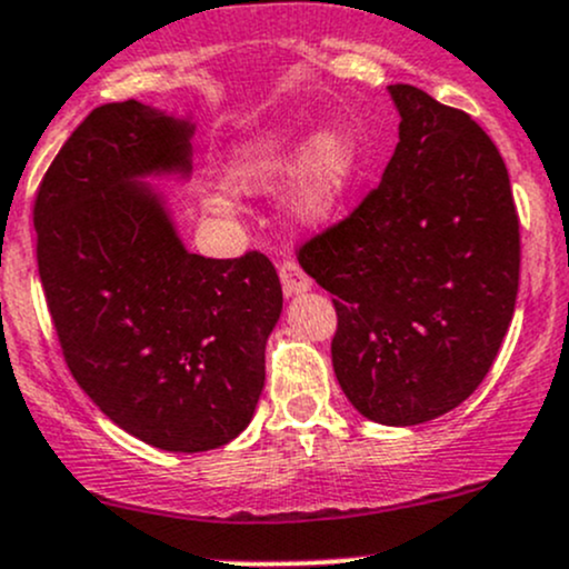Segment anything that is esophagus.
I'll list each match as a JSON object with an SVG mask.
<instances>
[{"instance_id": "1", "label": "esophagus", "mask_w": 569, "mask_h": 569, "mask_svg": "<svg viewBox=\"0 0 569 569\" xmlns=\"http://www.w3.org/2000/svg\"><path fill=\"white\" fill-rule=\"evenodd\" d=\"M280 283H283V295L286 297H297V295H305V291L313 286V280L305 274V270L297 264L295 259H289V261H283V264H280Z\"/></svg>"}]
</instances>
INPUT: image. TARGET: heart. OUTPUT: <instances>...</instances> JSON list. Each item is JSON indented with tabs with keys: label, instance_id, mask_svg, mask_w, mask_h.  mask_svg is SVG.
<instances>
[{
	"label": "heart",
	"instance_id": "1",
	"mask_svg": "<svg viewBox=\"0 0 569 569\" xmlns=\"http://www.w3.org/2000/svg\"><path fill=\"white\" fill-rule=\"evenodd\" d=\"M359 161V142L346 127H323L313 137L299 129H270L234 148L223 170V186L237 197H261L295 178L286 208L297 223L321 227L353 189ZM210 210L223 213L227 202L216 199Z\"/></svg>",
	"mask_w": 569,
	"mask_h": 569
}]
</instances>
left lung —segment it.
<instances>
[{
	"instance_id": "8db88e82",
	"label": "left lung",
	"mask_w": 569,
	"mask_h": 569,
	"mask_svg": "<svg viewBox=\"0 0 569 569\" xmlns=\"http://www.w3.org/2000/svg\"><path fill=\"white\" fill-rule=\"evenodd\" d=\"M399 142L383 180L299 264L335 297L332 367L348 402L416 427L465 402L497 359L518 295L508 167L467 112L389 86Z\"/></svg>"
}]
</instances>
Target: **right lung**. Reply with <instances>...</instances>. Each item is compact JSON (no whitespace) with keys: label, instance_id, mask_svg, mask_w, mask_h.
Instances as JSON below:
<instances>
[{"label":"right lung","instance_id":"add662e5","mask_svg":"<svg viewBox=\"0 0 569 569\" xmlns=\"http://www.w3.org/2000/svg\"><path fill=\"white\" fill-rule=\"evenodd\" d=\"M191 116L137 99L74 129L34 202L37 267L67 367L116 427L199 453L232 442L264 389L280 310L261 253L204 259L153 180L191 178Z\"/></svg>","mask_w":569,"mask_h":569}]
</instances>
